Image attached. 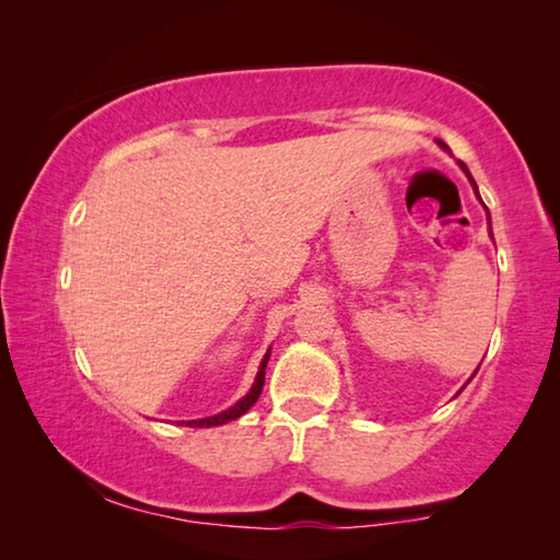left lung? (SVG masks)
Returning <instances> with one entry per match:
<instances>
[{
  "instance_id": "left-lung-1",
  "label": "left lung",
  "mask_w": 560,
  "mask_h": 560,
  "mask_svg": "<svg viewBox=\"0 0 560 560\" xmlns=\"http://www.w3.org/2000/svg\"><path fill=\"white\" fill-rule=\"evenodd\" d=\"M462 165V163H459ZM462 170H464V173H467L469 175V170H467V165H462ZM469 179H471V175H469ZM471 185H474V189H477V183H474V179H471ZM479 195V192H477Z\"/></svg>"
}]
</instances>
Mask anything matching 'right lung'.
I'll return each mask as SVG.
<instances>
[{"instance_id": "right-lung-1", "label": "right lung", "mask_w": 560, "mask_h": 560, "mask_svg": "<svg viewBox=\"0 0 560 560\" xmlns=\"http://www.w3.org/2000/svg\"><path fill=\"white\" fill-rule=\"evenodd\" d=\"M267 363H269V353L264 355V360H261V368H259V373H257V381H254V385H252V390L246 393V397H242L240 402H236L234 407H230V410H224V412H220V415H214V417H205V420H192V422H187L189 428H217V424H224V422H232V420H236V417H242L246 410H249V407L259 400V395H261V387H264V371H267Z\"/></svg>"}]
</instances>
